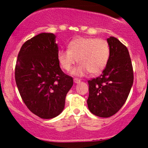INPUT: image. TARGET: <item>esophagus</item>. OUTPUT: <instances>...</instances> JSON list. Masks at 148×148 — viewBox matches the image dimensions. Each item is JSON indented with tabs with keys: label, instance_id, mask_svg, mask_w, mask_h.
<instances>
[{
	"label": "esophagus",
	"instance_id": "34e87169",
	"mask_svg": "<svg viewBox=\"0 0 148 148\" xmlns=\"http://www.w3.org/2000/svg\"><path fill=\"white\" fill-rule=\"evenodd\" d=\"M80 79H77V78H74V82L75 83V84H79V83H80Z\"/></svg>",
	"mask_w": 148,
	"mask_h": 148
}]
</instances>
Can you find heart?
Here are the masks:
<instances>
[{
    "mask_svg": "<svg viewBox=\"0 0 148 148\" xmlns=\"http://www.w3.org/2000/svg\"><path fill=\"white\" fill-rule=\"evenodd\" d=\"M110 57L108 43L102 38L79 37L69 44V49H60L58 59L62 68L69 71L78 61L80 64L71 71V74L82 77L89 72L101 73L107 66Z\"/></svg>",
    "mask_w": 148,
    "mask_h": 148,
    "instance_id": "1",
    "label": "heart"
}]
</instances>
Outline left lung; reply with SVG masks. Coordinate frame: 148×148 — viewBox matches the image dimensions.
<instances>
[{
    "instance_id": "obj_1",
    "label": "left lung",
    "mask_w": 148,
    "mask_h": 148,
    "mask_svg": "<svg viewBox=\"0 0 148 148\" xmlns=\"http://www.w3.org/2000/svg\"><path fill=\"white\" fill-rule=\"evenodd\" d=\"M110 57L102 74L89 80L88 108L95 115L110 117L120 110L133 84V69L127 49L117 38L107 39Z\"/></svg>"
}]
</instances>
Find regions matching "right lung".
<instances>
[{
	"label": "right lung",
	"instance_id": "add662e5",
	"mask_svg": "<svg viewBox=\"0 0 148 148\" xmlns=\"http://www.w3.org/2000/svg\"><path fill=\"white\" fill-rule=\"evenodd\" d=\"M56 36L41 33L23 44L18 55L15 79L28 110L42 119H51L64 109L73 79L62 71Z\"/></svg>",
	"mask_w": 148,
	"mask_h": 148
}]
</instances>
